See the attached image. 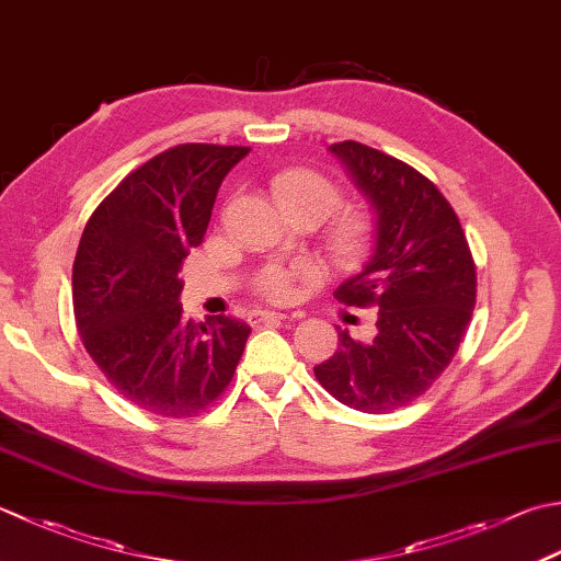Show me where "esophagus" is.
<instances>
[{"label": "esophagus", "instance_id": "1", "mask_svg": "<svg viewBox=\"0 0 561 561\" xmlns=\"http://www.w3.org/2000/svg\"><path fill=\"white\" fill-rule=\"evenodd\" d=\"M284 318H301V313H279V311H252L250 323H270V321H284Z\"/></svg>", "mask_w": 561, "mask_h": 561}]
</instances>
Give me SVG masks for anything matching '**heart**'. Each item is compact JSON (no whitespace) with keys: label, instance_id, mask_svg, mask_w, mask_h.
<instances>
[{"label":"heart","instance_id":"heart-1","mask_svg":"<svg viewBox=\"0 0 561 561\" xmlns=\"http://www.w3.org/2000/svg\"><path fill=\"white\" fill-rule=\"evenodd\" d=\"M272 199L279 206V211L291 216H313L323 221L331 216L343 202L337 186L325 178V174L306 168H289L274 174L270 180ZM371 236V221L365 211L350 208V211L340 214L331 230H328V248H331L333 257L340 265H350L355 262L362 252H365ZM301 272H291L284 267H270L262 272L260 289L272 301H289L296 294V279Z\"/></svg>","mask_w":561,"mask_h":561}]
</instances>
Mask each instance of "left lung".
Wrapping results in <instances>:
<instances>
[{"mask_svg":"<svg viewBox=\"0 0 561 561\" xmlns=\"http://www.w3.org/2000/svg\"><path fill=\"white\" fill-rule=\"evenodd\" d=\"M331 152L377 216L375 252L335 299L379 311L371 343L340 331L335 355L313 371L350 409L391 413L423 397L453 362L477 304V267L455 208L419 170L357 140Z\"/></svg>","mask_w":561,"mask_h":561,"instance_id":"1","label":"left lung"}]
</instances>
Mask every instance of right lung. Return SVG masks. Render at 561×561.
I'll return each mask as SVG.
<instances>
[{
	"label": "right lung",
	"instance_id": "1",
	"mask_svg": "<svg viewBox=\"0 0 561 561\" xmlns=\"http://www.w3.org/2000/svg\"><path fill=\"white\" fill-rule=\"evenodd\" d=\"M250 152L184 142L140 164L94 208L72 265L75 323L108 383L138 409L192 419L230 383L250 325L182 316V270L218 186Z\"/></svg>",
	"mask_w": 561,
	"mask_h": 561
}]
</instances>
